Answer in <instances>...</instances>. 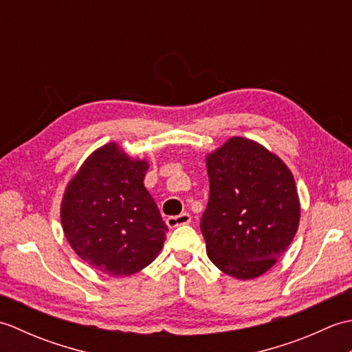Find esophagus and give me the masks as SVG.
I'll use <instances>...</instances> for the list:
<instances>
[{
  "instance_id": "esophagus-1",
  "label": "esophagus",
  "mask_w": 352,
  "mask_h": 352,
  "mask_svg": "<svg viewBox=\"0 0 352 352\" xmlns=\"http://www.w3.org/2000/svg\"><path fill=\"white\" fill-rule=\"evenodd\" d=\"M192 221V216L189 213H182V214H177V216H169L166 219V223L169 228H177L180 226H186V223H189Z\"/></svg>"
}]
</instances>
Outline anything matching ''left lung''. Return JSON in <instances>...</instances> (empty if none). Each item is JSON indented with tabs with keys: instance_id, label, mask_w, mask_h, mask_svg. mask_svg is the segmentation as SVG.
<instances>
[{
	"instance_id": "obj_1",
	"label": "left lung",
	"mask_w": 352,
	"mask_h": 352,
	"mask_svg": "<svg viewBox=\"0 0 352 352\" xmlns=\"http://www.w3.org/2000/svg\"><path fill=\"white\" fill-rule=\"evenodd\" d=\"M208 204L201 218L208 258L250 280L269 271L294 239L300 199L292 172L257 142L230 139L207 157Z\"/></svg>"
}]
</instances>
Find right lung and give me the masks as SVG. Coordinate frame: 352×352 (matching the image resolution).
Listing matches in <instances>:
<instances>
[{
    "label": "right lung",
    "instance_id": "obj_1",
    "mask_svg": "<svg viewBox=\"0 0 352 352\" xmlns=\"http://www.w3.org/2000/svg\"><path fill=\"white\" fill-rule=\"evenodd\" d=\"M145 160H131L116 144L89 157L66 188L60 218L65 236L89 266L126 276L160 252L168 226L144 186Z\"/></svg>",
    "mask_w": 352,
    "mask_h": 352
}]
</instances>
